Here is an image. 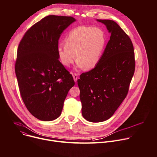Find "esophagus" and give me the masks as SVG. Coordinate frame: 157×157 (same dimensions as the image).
<instances>
[{
  "label": "esophagus",
  "instance_id": "34e87169",
  "mask_svg": "<svg viewBox=\"0 0 157 157\" xmlns=\"http://www.w3.org/2000/svg\"><path fill=\"white\" fill-rule=\"evenodd\" d=\"M73 79H74V81H75V82H76L77 80H78V74H77V73H74V74L73 75Z\"/></svg>",
  "mask_w": 157,
  "mask_h": 157
}]
</instances>
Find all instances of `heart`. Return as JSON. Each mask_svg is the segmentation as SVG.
<instances>
[{
  "instance_id": "heart-1",
  "label": "heart",
  "mask_w": 157,
  "mask_h": 157,
  "mask_svg": "<svg viewBox=\"0 0 157 157\" xmlns=\"http://www.w3.org/2000/svg\"><path fill=\"white\" fill-rule=\"evenodd\" d=\"M65 45L59 44L57 53L61 64L69 67L76 59V68L89 70L99 62L105 44L104 31L98 27H78L69 32Z\"/></svg>"
}]
</instances>
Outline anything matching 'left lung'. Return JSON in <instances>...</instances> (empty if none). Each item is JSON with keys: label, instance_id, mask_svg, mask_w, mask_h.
<instances>
[{"label": "left lung", "instance_id": "obj_1", "mask_svg": "<svg viewBox=\"0 0 157 157\" xmlns=\"http://www.w3.org/2000/svg\"><path fill=\"white\" fill-rule=\"evenodd\" d=\"M111 33L95 68L78 80L82 115L87 121L100 122L113 116L126 98L135 71L132 42L113 20H97Z\"/></svg>", "mask_w": 157, "mask_h": 157}]
</instances>
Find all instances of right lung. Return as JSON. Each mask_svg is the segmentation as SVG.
I'll return each instance as SVG.
<instances>
[{"instance_id": "1", "label": "right lung", "mask_w": 157, "mask_h": 157, "mask_svg": "<svg viewBox=\"0 0 157 157\" xmlns=\"http://www.w3.org/2000/svg\"><path fill=\"white\" fill-rule=\"evenodd\" d=\"M75 20L73 17L47 16L26 32L18 44L15 71L20 93L28 110L39 120L57 119L75 85L59 60L57 48L61 34Z\"/></svg>"}]
</instances>
